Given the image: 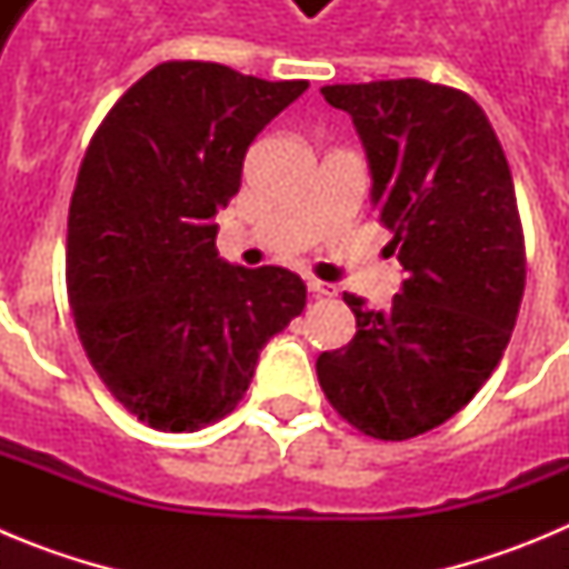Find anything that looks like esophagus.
<instances>
[{"instance_id":"esophagus-1","label":"esophagus","mask_w":569,"mask_h":569,"mask_svg":"<svg viewBox=\"0 0 569 569\" xmlns=\"http://www.w3.org/2000/svg\"><path fill=\"white\" fill-rule=\"evenodd\" d=\"M308 290L313 296H336V284H328V281H319V279H308Z\"/></svg>"}]
</instances>
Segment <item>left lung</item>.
Returning a JSON list of instances; mask_svg holds the SVG:
<instances>
[{"mask_svg":"<svg viewBox=\"0 0 569 569\" xmlns=\"http://www.w3.org/2000/svg\"><path fill=\"white\" fill-rule=\"evenodd\" d=\"M321 97L353 119L407 276L390 310L345 293L356 336L316 373L356 430L413 439L479 393L516 328L525 233L510 164L485 110L447 84H328Z\"/></svg>","mask_w":569,"mask_h":569,"instance_id":"8db88e82","label":"left lung"}]
</instances>
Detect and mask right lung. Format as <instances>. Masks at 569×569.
I'll return each mask as SVG.
<instances>
[{
  "instance_id": "obj_1",
  "label": "right lung",
  "mask_w": 569,
  "mask_h": 569,
  "mask_svg": "<svg viewBox=\"0 0 569 569\" xmlns=\"http://www.w3.org/2000/svg\"><path fill=\"white\" fill-rule=\"evenodd\" d=\"M308 90L216 62H162L110 108L68 213V299L116 401L193 433L233 413L261 347L305 310L284 268L219 259L213 216L261 128Z\"/></svg>"
}]
</instances>
